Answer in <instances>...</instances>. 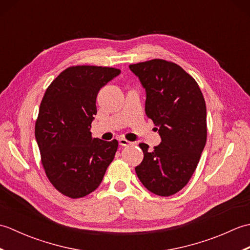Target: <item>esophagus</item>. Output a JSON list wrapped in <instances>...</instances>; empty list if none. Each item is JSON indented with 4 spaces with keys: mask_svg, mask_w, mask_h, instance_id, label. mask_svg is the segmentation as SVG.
Returning <instances> with one entry per match:
<instances>
[{
    "mask_svg": "<svg viewBox=\"0 0 250 250\" xmlns=\"http://www.w3.org/2000/svg\"><path fill=\"white\" fill-rule=\"evenodd\" d=\"M118 142H119V144H120L121 146H128V145H132V144H133V143L128 141V140L124 139V137H121V139H119Z\"/></svg>",
    "mask_w": 250,
    "mask_h": 250,
    "instance_id": "obj_1",
    "label": "esophagus"
}]
</instances>
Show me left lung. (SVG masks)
<instances>
[{"instance_id":"left-lung-1","label":"left lung","mask_w":250,"mask_h":250,"mask_svg":"<svg viewBox=\"0 0 250 250\" xmlns=\"http://www.w3.org/2000/svg\"><path fill=\"white\" fill-rule=\"evenodd\" d=\"M129 68L145 89V111L161 143L144 152L135 167L142 184L157 195L178 192L192 176L206 144V105L198 83L179 65L155 59Z\"/></svg>"}]
</instances>
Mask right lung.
I'll use <instances>...</instances> for the list:
<instances>
[{
  "instance_id": "add662e5",
  "label": "right lung",
  "mask_w": 250,
  "mask_h": 250,
  "mask_svg": "<svg viewBox=\"0 0 250 250\" xmlns=\"http://www.w3.org/2000/svg\"><path fill=\"white\" fill-rule=\"evenodd\" d=\"M118 68L78 65L47 88L35 124V139L47 177L62 194L83 198L97 189L114 160L118 142L92 139L100 89Z\"/></svg>"
}]
</instances>
